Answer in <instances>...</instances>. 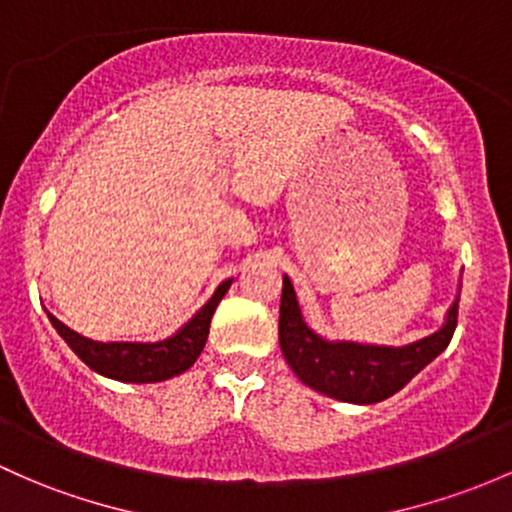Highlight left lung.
Segmentation results:
<instances>
[{
	"label": "left lung",
	"instance_id": "left-lung-1",
	"mask_svg": "<svg viewBox=\"0 0 512 512\" xmlns=\"http://www.w3.org/2000/svg\"><path fill=\"white\" fill-rule=\"evenodd\" d=\"M459 316V297L446 311V321L432 336L410 346H363L326 341L306 326L292 279L284 274L279 304V348L289 368L311 390L353 405H375L402 390L449 346Z\"/></svg>",
	"mask_w": 512,
	"mask_h": 512
}]
</instances>
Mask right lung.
<instances>
[{
    "label": "right lung",
    "instance_id": "obj_1",
    "mask_svg": "<svg viewBox=\"0 0 512 512\" xmlns=\"http://www.w3.org/2000/svg\"><path fill=\"white\" fill-rule=\"evenodd\" d=\"M233 279H225L218 284V289L213 292V297L196 311L191 321L186 326H181L166 341L157 343H100L90 341V338L80 336L73 328L56 319L53 314H48L53 328L58 331V336L71 346V351L83 360L88 368H93L95 373L105 375V378L122 380V383H161V380H169L174 375H181L184 370L191 368L196 363V358L201 355L203 346L208 341V331H211V319L215 314V306L220 304V299L225 297V292L230 289Z\"/></svg>",
    "mask_w": 512,
    "mask_h": 512
}]
</instances>
